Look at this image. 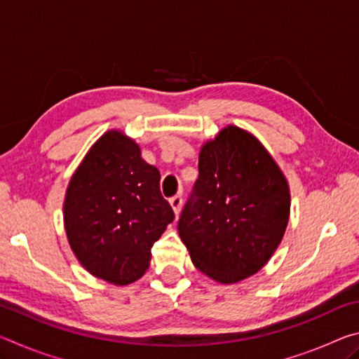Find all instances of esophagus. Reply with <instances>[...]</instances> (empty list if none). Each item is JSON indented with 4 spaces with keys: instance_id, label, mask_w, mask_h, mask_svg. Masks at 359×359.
Instances as JSON below:
<instances>
[{
    "instance_id": "obj_1",
    "label": "esophagus",
    "mask_w": 359,
    "mask_h": 359,
    "mask_svg": "<svg viewBox=\"0 0 359 359\" xmlns=\"http://www.w3.org/2000/svg\"><path fill=\"white\" fill-rule=\"evenodd\" d=\"M169 203H171V208L174 210V214L179 215L180 210H182V203H184V199H182L180 194H175V196L169 199Z\"/></svg>"
}]
</instances>
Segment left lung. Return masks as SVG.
<instances>
[{
	"mask_svg": "<svg viewBox=\"0 0 359 359\" xmlns=\"http://www.w3.org/2000/svg\"><path fill=\"white\" fill-rule=\"evenodd\" d=\"M198 169L179 236L203 274L241 282L257 274L282 242L288 182L263 144L234 125L203 145Z\"/></svg>",
	"mask_w": 359,
	"mask_h": 359,
	"instance_id": "left-lung-1",
	"label": "left lung"
}]
</instances>
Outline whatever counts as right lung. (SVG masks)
Instances as JSON below:
<instances>
[{
  "label": "right lung",
  "mask_w": 359,
  "mask_h": 359,
  "mask_svg": "<svg viewBox=\"0 0 359 359\" xmlns=\"http://www.w3.org/2000/svg\"><path fill=\"white\" fill-rule=\"evenodd\" d=\"M63 218L79 263L109 283L128 285L149 269L174 212L160 191V171L131 137L111 130L72 174Z\"/></svg>",
  "instance_id": "right-lung-1"
}]
</instances>
